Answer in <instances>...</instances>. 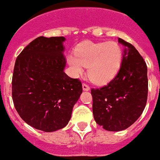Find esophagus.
I'll list each match as a JSON object with an SVG mask.
<instances>
[{
	"instance_id": "esophagus-1",
	"label": "esophagus",
	"mask_w": 160,
	"mask_h": 160,
	"mask_svg": "<svg viewBox=\"0 0 160 160\" xmlns=\"http://www.w3.org/2000/svg\"><path fill=\"white\" fill-rule=\"evenodd\" d=\"M82 88H83L84 91H89L90 90V88H89V86L87 85L86 83L82 84Z\"/></svg>"
}]
</instances>
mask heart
I'll return each mask as SVG.
<instances>
[{
    "instance_id": "heart-1",
    "label": "heart",
    "mask_w": 160,
    "mask_h": 160,
    "mask_svg": "<svg viewBox=\"0 0 160 160\" xmlns=\"http://www.w3.org/2000/svg\"><path fill=\"white\" fill-rule=\"evenodd\" d=\"M122 52L116 42H85L78 47L75 56L68 57V63L76 75L88 68V78L98 85H103L113 78L121 63Z\"/></svg>"
}]
</instances>
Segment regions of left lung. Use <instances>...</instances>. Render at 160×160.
I'll return each mask as SVG.
<instances>
[{
	"label": "left lung",
	"instance_id": "left-lung-1",
	"mask_svg": "<svg viewBox=\"0 0 160 160\" xmlns=\"http://www.w3.org/2000/svg\"><path fill=\"white\" fill-rule=\"evenodd\" d=\"M127 47L117 75L100 88H92V112L105 130L127 129L139 118L147 101L148 79L146 61L133 46L119 38Z\"/></svg>",
	"mask_w": 160,
	"mask_h": 160
}]
</instances>
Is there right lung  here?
Segmentation results:
<instances>
[{"mask_svg":"<svg viewBox=\"0 0 160 160\" xmlns=\"http://www.w3.org/2000/svg\"><path fill=\"white\" fill-rule=\"evenodd\" d=\"M65 38L40 36L18 55L12 78V99L27 124L43 132L65 127L82 92L79 79L64 72Z\"/></svg>","mask_w":160,"mask_h":160,"instance_id":"obj_1","label":"right lung"}]
</instances>
